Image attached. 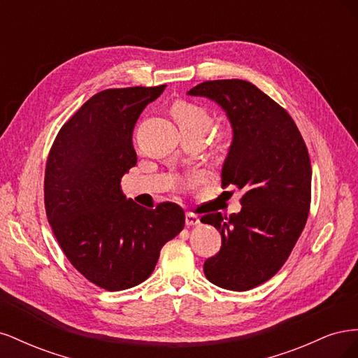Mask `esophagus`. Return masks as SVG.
Listing matches in <instances>:
<instances>
[{"label": "esophagus", "mask_w": 358, "mask_h": 358, "mask_svg": "<svg viewBox=\"0 0 358 358\" xmlns=\"http://www.w3.org/2000/svg\"><path fill=\"white\" fill-rule=\"evenodd\" d=\"M185 224L189 227V225H197V224H200V218L199 216L196 215V213H192V212H187L185 213Z\"/></svg>", "instance_id": "1"}]
</instances>
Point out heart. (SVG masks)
<instances>
[{"instance_id": "obj_1", "label": "heart", "mask_w": 358, "mask_h": 358, "mask_svg": "<svg viewBox=\"0 0 358 358\" xmlns=\"http://www.w3.org/2000/svg\"><path fill=\"white\" fill-rule=\"evenodd\" d=\"M170 115L176 121L180 133H196L203 137L212 125V115L204 107L189 101H176L170 107ZM225 138V129H218L215 134V143L221 145Z\"/></svg>"}]
</instances>
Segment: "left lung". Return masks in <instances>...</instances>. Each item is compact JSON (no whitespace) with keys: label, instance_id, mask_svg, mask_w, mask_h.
I'll return each mask as SVG.
<instances>
[{"label":"left lung","instance_id":"8db88e82","mask_svg":"<svg viewBox=\"0 0 358 358\" xmlns=\"http://www.w3.org/2000/svg\"><path fill=\"white\" fill-rule=\"evenodd\" d=\"M188 94L208 96L227 112L234 137L222 187L243 189L239 213L201 216L221 233V249L204 262V275L221 288L248 291L279 272L305 229L312 183L308 148L289 113L251 82L208 80Z\"/></svg>","mask_w":358,"mask_h":358}]
</instances>
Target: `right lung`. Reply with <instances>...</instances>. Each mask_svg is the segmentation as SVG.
<instances>
[{
  "label": "right lung",
  "mask_w": 358,
  "mask_h": 358,
  "mask_svg": "<svg viewBox=\"0 0 358 358\" xmlns=\"http://www.w3.org/2000/svg\"><path fill=\"white\" fill-rule=\"evenodd\" d=\"M166 90L112 88L92 95L57 134L45 171V208L73 267L107 291L152 275L161 248L185 225L179 204L146 209L127 200L121 179L136 166L133 129L145 107Z\"/></svg>",
  "instance_id": "1"
}]
</instances>
